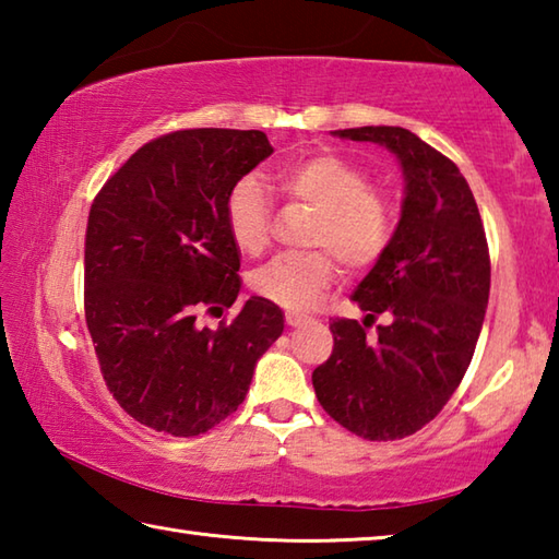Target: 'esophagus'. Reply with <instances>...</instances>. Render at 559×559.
<instances>
[{"label":"esophagus","mask_w":559,"mask_h":559,"mask_svg":"<svg viewBox=\"0 0 559 559\" xmlns=\"http://www.w3.org/2000/svg\"><path fill=\"white\" fill-rule=\"evenodd\" d=\"M306 316H300V313H290V310H288V313H286V323L290 325V328H296V325H300V323H306Z\"/></svg>","instance_id":"esophagus-1"}]
</instances>
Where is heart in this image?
Here are the masks:
<instances>
[{
  "instance_id": "heart-1",
  "label": "heart",
  "mask_w": 559,
  "mask_h": 559,
  "mask_svg": "<svg viewBox=\"0 0 559 559\" xmlns=\"http://www.w3.org/2000/svg\"><path fill=\"white\" fill-rule=\"evenodd\" d=\"M273 187L288 202L316 210L306 243L316 251L281 253L251 273V288L283 308H310L337 276V255L347 271H370L390 249L394 206L372 187L370 173L330 150L300 155L273 173ZM224 224L241 253L259 257L271 241L273 206L257 177L234 182L224 202ZM336 255L333 258L332 253Z\"/></svg>"
}]
</instances>
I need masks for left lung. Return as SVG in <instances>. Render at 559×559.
I'll return each mask as SVG.
<instances>
[{
    "instance_id": "8db88e82",
    "label": "left lung",
    "mask_w": 559,
    "mask_h": 559,
    "mask_svg": "<svg viewBox=\"0 0 559 559\" xmlns=\"http://www.w3.org/2000/svg\"><path fill=\"white\" fill-rule=\"evenodd\" d=\"M337 135L390 147L406 189L390 249L349 296L367 318L330 323L333 355L316 367L313 386L340 427L394 441L427 427L468 370L490 290L486 229L459 167L414 132L367 126ZM382 312L391 323L370 338L366 328Z\"/></svg>"
}]
</instances>
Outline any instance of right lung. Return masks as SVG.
Here are the masks:
<instances>
[{
    "mask_svg": "<svg viewBox=\"0 0 559 559\" xmlns=\"http://www.w3.org/2000/svg\"><path fill=\"white\" fill-rule=\"evenodd\" d=\"M273 153L266 132L192 128L150 140L100 187L86 229L83 308L106 386L132 419L200 437L239 409L283 333L276 302L239 296L224 224L234 182Z\"/></svg>",
    "mask_w": 559,
    "mask_h": 559,
    "instance_id": "add662e5",
    "label": "right lung"
}]
</instances>
